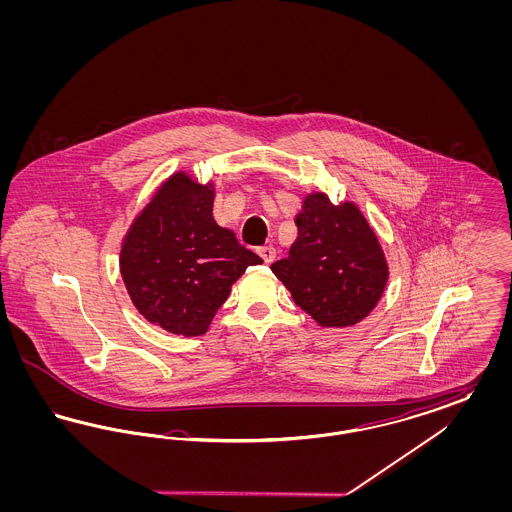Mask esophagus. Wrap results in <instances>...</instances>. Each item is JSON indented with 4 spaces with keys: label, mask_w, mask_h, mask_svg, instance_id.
Instances as JSON below:
<instances>
[{
    "label": "esophagus",
    "mask_w": 512,
    "mask_h": 512,
    "mask_svg": "<svg viewBox=\"0 0 512 512\" xmlns=\"http://www.w3.org/2000/svg\"><path fill=\"white\" fill-rule=\"evenodd\" d=\"M259 255L263 257L265 263H272L276 259V247L274 245H263V247H259Z\"/></svg>",
    "instance_id": "esophagus-1"
}]
</instances>
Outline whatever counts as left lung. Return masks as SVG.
<instances>
[{"label": "left lung", "instance_id": "left-lung-1", "mask_svg": "<svg viewBox=\"0 0 512 512\" xmlns=\"http://www.w3.org/2000/svg\"><path fill=\"white\" fill-rule=\"evenodd\" d=\"M290 255L272 265L293 301L324 328L353 326L370 315L386 290L390 270L376 232L361 209L309 194L295 217Z\"/></svg>", "mask_w": 512, "mask_h": 512}]
</instances>
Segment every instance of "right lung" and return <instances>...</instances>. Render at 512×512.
Here are the masks:
<instances>
[{
    "instance_id": "obj_1",
    "label": "right lung",
    "mask_w": 512,
    "mask_h": 512,
    "mask_svg": "<svg viewBox=\"0 0 512 512\" xmlns=\"http://www.w3.org/2000/svg\"><path fill=\"white\" fill-rule=\"evenodd\" d=\"M215 186L167 178L121 245L122 282L142 317L176 336H203L245 268L263 259L213 219Z\"/></svg>"
}]
</instances>
